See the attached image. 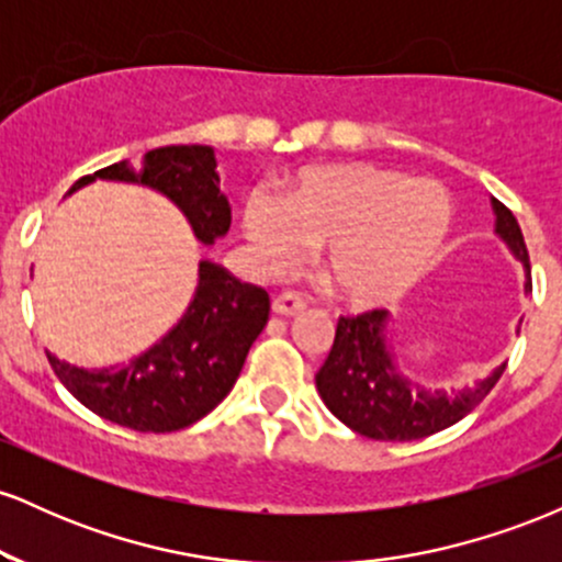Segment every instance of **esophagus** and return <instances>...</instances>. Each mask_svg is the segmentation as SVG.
<instances>
[{"label":"esophagus","instance_id":"esophagus-1","mask_svg":"<svg viewBox=\"0 0 562 562\" xmlns=\"http://www.w3.org/2000/svg\"><path fill=\"white\" fill-rule=\"evenodd\" d=\"M301 308H303V301L301 295L295 293H280L272 301V312L280 314V317H293V314H299Z\"/></svg>","mask_w":562,"mask_h":562}]
</instances>
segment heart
<instances>
[{
  "label": "heart",
  "instance_id": "obj_1",
  "mask_svg": "<svg viewBox=\"0 0 562 562\" xmlns=\"http://www.w3.org/2000/svg\"><path fill=\"white\" fill-rule=\"evenodd\" d=\"M451 200L441 184L378 164L308 166L277 205L248 198L243 229L269 274H290L319 250V280L353 308L396 301L447 240Z\"/></svg>",
  "mask_w": 562,
  "mask_h": 562
}]
</instances>
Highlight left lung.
Returning a JSON list of instances; mask_svg holds the SVG:
<instances>
[{
    "label": "left lung",
    "instance_id": "left-lung-1",
    "mask_svg": "<svg viewBox=\"0 0 562 562\" xmlns=\"http://www.w3.org/2000/svg\"><path fill=\"white\" fill-rule=\"evenodd\" d=\"M492 205L496 235L524 261L526 290H531V263L518 218L499 200L492 198ZM385 317L389 312L383 308L340 317L330 353L317 372L322 402L353 434L375 441H415L434 436L470 415L505 372V364L496 367L486 380L475 383V389H462L451 396L443 391H425L398 375L385 338Z\"/></svg>",
    "mask_w": 562,
    "mask_h": 562
}]
</instances>
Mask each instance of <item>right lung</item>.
Instances as JSON below:
<instances>
[{
  "instance_id": "right-lung-1",
  "label": "right lung",
  "mask_w": 562,
  "mask_h": 562,
  "mask_svg": "<svg viewBox=\"0 0 562 562\" xmlns=\"http://www.w3.org/2000/svg\"><path fill=\"white\" fill-rule=\"evenodd\" d=\"M94 179L164 192L205 245L229 229V200L218 190L209 145L158 147L145 153L139 166L113 164L81 177L70 192ZM267 319V290L240 282L218 263L200 261L184 317L142 357L111 370H81L53 353L47 359L60 383L94 415L139 434H171L198 423L227 396Z\"/></svg>"
}]
</instances>
